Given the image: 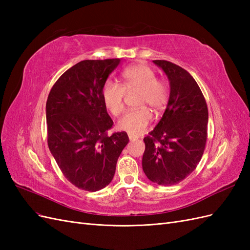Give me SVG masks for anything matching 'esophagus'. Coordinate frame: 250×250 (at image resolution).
I'll list each match as a JSON object with an SVG mask.
<instances>
[{
  "label": "esophagus",
  "mask_w": 250,
  "mask_h": 250,
  "mask_svg": "<svg viewBox=\"0 0 250 250\" xmlns=\"http://www.w3.org/2000/svg\"><path fill=\"white\" fill-rule=\"evenodd\" d=\"M134 140H137V139H135L134 137H132V135H130V134H129V141L131 142V141H134Z\"/></svg>",
  "instance_id": "1"
}]
</instances>
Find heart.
Segmentation results:
<instances>
[{"label":"heart","mask_w":250,"mask_h":250,"mask_svg":"<svg viewBox=\"0 0 250 250\" xmlns=\"http://www.w3.org/2000/svg\"><path fill=\"white\" fill-rule=\"evenodd\" d=\"M122 85L120 83L106 80L101 89V97L105 108L112 116H119L124 109L126 93L140 92L139 109L129 110L119 120L118 128L132 137H138L146 130L152 113L144 106H149L155 112L162 111L169 99L168 86L165 82L157 80L154 71L144 63L133 64L122 72Z\"/></svg>","instance_id":"heart-1"}]
</instances>
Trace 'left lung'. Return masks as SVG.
I'll return each mask as SVG.
<instances>
[{
    "label": "left lung",
    "mask_w": 250,
    "mask_h": 250,
    "mask_svg": "<svg viewBox=\"0 0 250 250\" xmlns=\"http://www.w3.org/2000/svg\"><path fill=\"white\" fill-rule=\"evenodd\" d=\"M169 79L170 96L160 122L145 142L142 166L152 183H180L200 162L208 137V111L197 82L183 67L153 60Z\"/></svg>",
    "instance_id": "1"
}]
</instances>
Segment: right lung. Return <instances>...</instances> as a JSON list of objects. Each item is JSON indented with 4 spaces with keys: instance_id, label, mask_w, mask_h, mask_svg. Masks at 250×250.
<instances>
[{
    "instance_id": "obj_1",
    "label": "right lung",
    "mask_w": 250,
    "mask_h": 250,
    "mask_svg": "<svg viewBox=\"0 0 250 250\" xmlns=\"http://www.w3.org/2000/svg\"><path fill=\"white\" fill-rule=\"evenodd\" d=\"M121 59L82 60L65 71L49 94L48 146L65 178L81 190L96 192L110 184L118 158L129 142L112 127L101 89Z\"/></svg>"
}]
</instances>
